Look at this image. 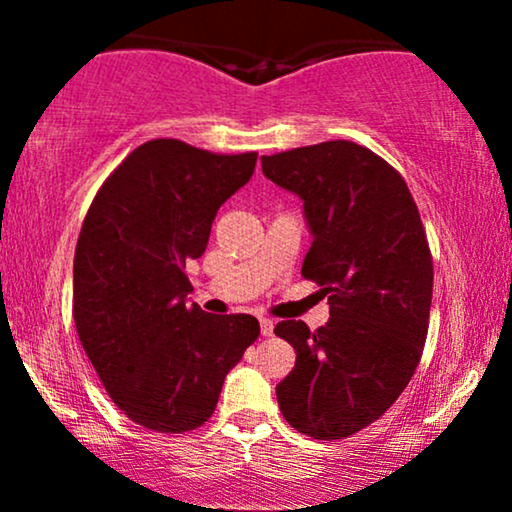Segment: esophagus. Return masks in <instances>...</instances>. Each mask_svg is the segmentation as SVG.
Wrapping results in <instances>:
<instances>
[{
  "mask_svg": "<svg viewBox=\"0 0 512 512\" xmlns=\"http://www.w3.org/2000/svg\"><path fill=\"white\" fill-rule=\"evenodd\" d=\"M260 332L264 334V337H272V334H274V320H269V317H262Z\"/></svg>",
  "mask_w": 512,
  "mask_h": 512,
  "instance_id": "34e87169",
  "label": "esophagus"
}]
</instances>
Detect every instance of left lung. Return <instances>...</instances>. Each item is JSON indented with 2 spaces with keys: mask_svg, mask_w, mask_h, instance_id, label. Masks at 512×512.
Wrapping results in <instances>:
<instances>
[{
  "mask_svg": "<svg viewBox=\"0 0 512 512\" xmlns=\"http://www.w3.org/2000/svg\"><path fill=\"white\" fill-rule=\"evenodd\" d=\"M262 173L301 197L313 236L301 274L330 303L320 330L274 327L296 349L279 409L310 438L354 436L395 404L424 351L433 262L419 209L390 163L344 139L262 156Z\"/></svg>",
  "mask_w": 512,
  "mask_h": 512,
  "instance_id": "8db88e82",
  "label": "left lung"
}]
</instances>
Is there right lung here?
I'll return each mask as SVG.
<instances>
[{
	"label": "right lung",
	"mask_w": 512,
	"mask_h": 512,
	"mask_svg": "<svg viewBox=\"0 0 512 512\" xmlns=\"http://www.w3.org/2000/svg\"><path fill=\"white\" fill-rule=\"evenodd\" d=\"M257 154L221 156L151 139L103 182L74 252V322L117 409L158 433L214 414L228 370L260 337L252 315H209L187 301L185 264L255 173Z\"/></svg>",
	"instance_id": "obj_1"
}]
</instances>
